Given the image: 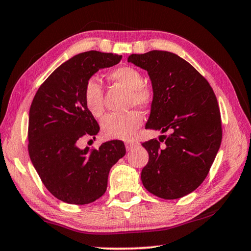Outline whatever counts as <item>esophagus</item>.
<instances>
[{
  "label": "esophagus",
  "instance_id": "34e87169",
  "mask_svg": "<svg viewBox=\"0 0 251 251\" xmlns=\"http://www.w3.org/2000/svg\"><path fill=\"white\" fill-rule=\"evenodd\" d=\"M137 142H135V141H128V142H126L125 143V146H126V150L127 151H130L131 150V148H133V147H135L136 145H137Z\"/></svg>",
  "mask_w": 251,
  "mask_h": 251
}]
</instances>
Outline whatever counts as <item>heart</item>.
Returning a JSON list of instances; mask_svg holds the SVG:
<instances>
[{
  "mask_svg": "<svg viewBox=\"0 0 251 251\" xmlns=\"http://www.w3.org/2000/svg\"><path fill=\"white\" fill-rule=\"evenodd\" d=\"M108 77L126 88L127 107L137 106L145 109L152 101V91L143 84V75L131 66H120L108 74ZM83 100L88 112L96 118L104 114V94L100 84L95 77L86 80L83 90ZM143 123V117L138 110H129L125 114H110L101 121V133L108 139L128 141L134 137Z\"/></svg>",
  "mask_w": 251,
  "mask_h": 251,
  "instance_id": "obj_1",
  "label": "heart"
}]
</instances>
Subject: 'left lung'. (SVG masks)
<instances>
[{
    "mask_svg": "<svg viewBox=\"0 0 251 251\" xmlns=\"http://www.w3.org/2000/svg\"><path fill=\"white\" fill-rule=\"evenodd\" d=\"M127 61L147 71L151 80L146 128L169 133L142 144L150 155L141 174L143 185L159 198L184 197L205 180L222 144L215 93L194 66L174 53L151 50L131 54Z\"/></svg>",
    "mask_w": 251,
    "mask_h": 251,
    "instance_id": "8db88e82",
    "label": "left lung"
}]
</instances>
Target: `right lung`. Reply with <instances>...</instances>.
<instances>
[{
	"mask_svg": "<svg viewBox=\"0 0 251 251\" xmlns=\"http://www.w3.org/2000/svg\"><path fill=\"white\" fill-rule=\"evenodd\" d=\"M122 55L88 50L58 66L37 90L28 114V154L49 192L59 201L86 205L103 196L110 168L126 154L122 141L80 150L83 137L100 131L83 100L84 85Z\"/></svg>",
	"mask_w": 251,
	"mask_h": 251,
	"instance_id": "obj_1",
	"label": "right lung"
}]
</instances>
